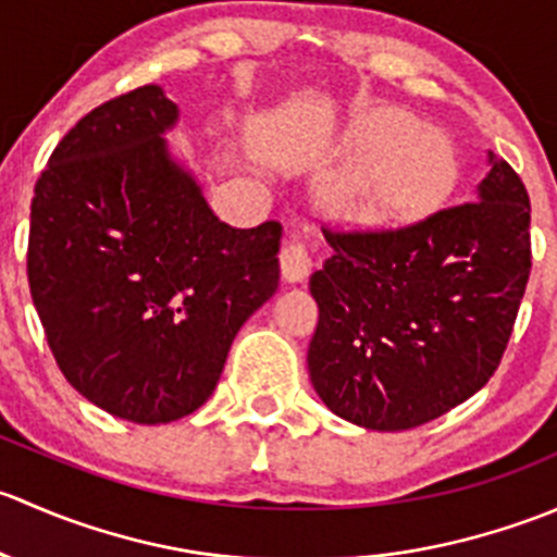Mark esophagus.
I'll return each mask as SVG.
<instances>
[{
	"label": "esophagus",
	"mask_w": 557,
	"mask_h": 557,
	"mask_svg": "<svg viewBox=\"0 0 557 557\" xmlns=\"http://www.w3.org/2000/svg\"><path fill=\"white\" fill-rule=\"evenodd\" d=\"M280 272H283L285 283H305L312 272L310 247L301 239H290L280 250Z\"/></svg>",
	"instance_id": "1"
}]
</instances>
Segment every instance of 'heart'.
Masks as SVG:
<instances>
[{
  "mask_svg": "<svg viewBox=\"0 0 557 557\" xmlns=\"http://www.w3.org/2000/svg\"><path fill=\"white\" fill-rule=\"evenodd\" d=\"M345 153L356 166L336 180L331 196L367 221L423 215L450 196L458 180L450 139L393 107L363 115L347 134Z\"/></svg>",
  "mask_w": 557,
  "mask_h": 557,
  "instance_id": "b5f03b06",
  "label": "heart"
}]
</instances>
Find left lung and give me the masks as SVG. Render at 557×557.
<instances>
[{"label":"left lung","mask_w":557,"mask_h":557,"mask_svg":"<svg viewBox=\"0 0 557 557\" xmlns=\"http://www.w3.org/2000/svg\"><path fill=\"white\" fill-rule=\"evenodd\" d=\"M476 201L401 228L329 232L310 277L314 393L369 431H407L474 396L502 363L531 274V201L487 153Z\"/></svg>","instance_id":"obj_1"}]
</instances>
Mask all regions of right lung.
I'll use <instances>...</instances> for the list:
<instances>
[{"label":"right lung","instance_id":"add662e5","mask_svg":"<svg viewBox=\"0 0 557 557\" xmlns=\"http://www.w3.org/2000/svg\"><path fill=\"white\" fill-rule=\"evenodd\" d=\"M180 110L143 86L55 145L32 199L29 272L66 383L115 418L172 423L215 391L228 347L280 283L283 226L232 228L177 164Z\"/></svg>","mask_w":557,"mask_h":557}]
</instances>
